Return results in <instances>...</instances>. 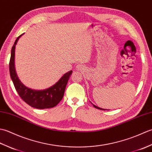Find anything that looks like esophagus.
<instances>
[{"mask_svg":"<svg viewBox=\"0 0 152 152\" xmlns=\"http://www.w3.org/2000/svg\"><path fill=\"white\" fill-rule=\"evenodd\" d=\"M76 68L78 70H82L83 69V66L82 65V64H78Z\"/></svg>","mask_w":152,"mask_h":152,"instance_id":"34e87169","label":"esophagus"}]
</instances>
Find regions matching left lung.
I'll return each instance as SVG.
<instances>
[{
	"instance_id": "1",
	"label": "left lung",
	"mask_w": 152,
	"mask_h": 152,
	"mask_svg": "<svg viewBox=\"0 0 152 152\" xmlns=\"http://www.w3.org/2000/svg\"><path fill=\"white\" fill-rule=\"evenodd\" d=\"M93 106H94V107H95V108H97V109H99V110H104V109H103V108H99V107H98V106H96L94 105V104H93Z\"/></svg>"
}]
</instances>
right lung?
Masks as SVG:
<instances>
[{
    "mask_svg": "<svg viewBox=\"0 0 152 152\" xmlns=\"http://www.w3.org/2000/svg\"><path fill=\"white\" fill-rule=\"evenodd\" d=\"M23 34L19 36L15 40L11 50V57L10 60V74L15 88L23 101L32 107L38 109H45L55 107L62 100L66 84L72 73V71L64 74L59 81L50 88L44 90H34L24 86L18 78L16 74L14 59L15 48L19 38Z\"/></svg>",
    "mask_w": 152,
    "mask_h": 152,
    "instance_id": "1",
    "label": "right lung"
}]
</instances>
